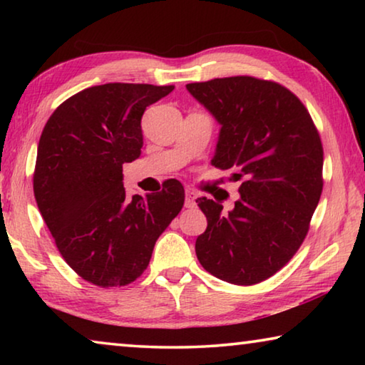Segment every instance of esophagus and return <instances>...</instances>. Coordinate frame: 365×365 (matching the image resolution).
<instances>
[{
  "label": "esophagus",
  "instance_id": "1",
  "mask_svg": "<svg viewBox=\"0 0 365 365\" xmlns=\"http://www.w3.org/2000/svg\"><path fill=\"white\" fill-rule=\"evenodd\" d=\"M195 200H196V193L193 190L185 191V206L195 207Z\"/></svg>",
  "mask_w": 365,
  "mask_h": 365
}]
</instances>
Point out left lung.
Returning a JSON list of instances; mask_svg holds the SVG:
<instances>
[{"label":"left lung","instance_id":"left-lung-1","mask_svg":"<svg viewBox=\"0 0 365 365\" xmlns=\"http://www.w3.org/2000/svg\"><path fill=\"white\" fill-rule=\"evenodd\" d=\"M219 122L212 165L233 169L240 200L228 214L206 196L196 202L207 228L196 238L197 261L233 285H255L299 250L322 195L324 150L298 98L275 82L248 76L188 83Z\"/></svg>","mask_w":365,"mask_h":365}]
</instances>
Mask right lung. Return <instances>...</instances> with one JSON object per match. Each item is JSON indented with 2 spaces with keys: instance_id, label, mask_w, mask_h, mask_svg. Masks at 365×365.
I'll use <instances>...</instances> for the list:
<instances>
[{
  "instance_id": "add662e5",
  "label": "right lung",
  "mask_w": 365,
  "mask_h": 365,
  "mask_svg": "<svg viewBox=\"0 0 365 365\" xmlns=\"http://www.w3.org/2000/svg\"><path fill=\"white\" fill-rule=\"evenodd\" d=\"M174 85L106 83L71 96L43 128L34 174L41 217L64 261L93 285L123 287L150 264L159 235L182 211L170 178L159 193L123 188L122 165L141 154V117Z\"/></svg>"
}]
</instances>
